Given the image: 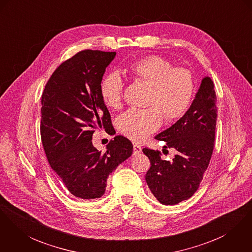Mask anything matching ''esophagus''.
Instances as JSON below:
<instances>
[{"mask_svg": "<svg viewBox=\"0 0 252 252\" xmlns=\"http://www.w3.org/2000/svg\"><path fill=\"white\" fill-rule=\"evenodd\" d=\"M142 152V148L139 145H133V155H138Z\"/></svg>", "mask_w": 252, "mask_h": 252, "instance_id": "esophagus-1", "label": "esophagus"}]
</instances>
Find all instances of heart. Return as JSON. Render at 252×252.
Segmentation results:
<instances>
[{"label":"heart","instance_id":"1","mask_svg":"<svg viewBox=\"0 0 252 252\" xmlns=\"http://www.w3.org/2000/svg\"><path fill=\"white\" fill-rule=\"evenodd\" d=\"M126 72L136 81L152 87L149 109L128 110L119 118L120 131L132 141H142L156 131L163 116L174 122L189 109L195 91L191 71L174 67L165 58L148 56L129 62ZM124 80L118 73H110L102 78L99 86L100 96L106 106L119 109L122 106Z\"/></svg>","mask_w":252,"mask_h":252}]
</instances>
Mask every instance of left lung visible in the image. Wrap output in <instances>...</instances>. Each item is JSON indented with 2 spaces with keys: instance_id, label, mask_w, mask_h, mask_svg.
Wrapping results in <instances>:
<instances>
[{
  "instance_id": "1",
  "label": "left lung",
  "mask_w": 252,
  "mask_h": 252,
  "mask_svg": "<svg viewBox=\"0 0 252 252\" xmlns=\"http://www.w3.org/2000/svg\"><path fill=\"white\" fill-rule=\"evenodd\" d=\"M216 104L213 80L205 77L187 112L155 136L156 140L166 142V148L176 151L174 159L163 160L160 152L143 149L151 161L146 181L160 203L177 204L190 198L198 189L213 154Z\"/></svg>"
}]
</instances>
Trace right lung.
I'll use <instances>...</instances> for the list:
<instances>
[{
  "mask_svg": "<svg viewBox=\"0 0 252 252\" xmlns=\"http://www.w3.org/2000/svg\"><path fill=\"white\" fill-rule=\"evenodd\" d=\"M115 52L85 50L63 62L41 98L40 132L47 159L76 198H98L109 174L132 155L131 142L115 136L101 153L92 144L97 128L111 126L99 86Z\"/></svg>",
  "mask_w": 252,
  "mask_h": 252,
  "instance_id": "right-lung-1",
  "label": "right lung"
}]
</instances>
